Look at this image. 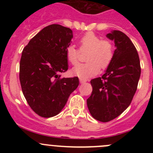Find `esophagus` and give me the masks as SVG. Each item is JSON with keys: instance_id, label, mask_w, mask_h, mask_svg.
I'll return each instance as SVG.
<instances>
[{"instance_id": "obj_1", "label": "esophagus", "mask_w": 153, "mask_h": 153, "mask_svg": "<svg viewBox=\"0 0 153 153\" xmlns=\"http://www.w3.org/2000/svg\"><path fill=\"white\" fill-rule=\"evenodd\" d=\"M79 80H80V82H81V84H83V83H85L87 81V80L85 79V78H79Z\"/></svg>"}]
</instances>
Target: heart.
I'll return each mask as SVG.
<instances>
[{
    "instance_id": "obj_1",
    "label": "heart",
    "mask_w": 153,
    "mask_h": 153,
    "mask_svg": "<svg viewBox=\"0 0 153 153\" xmlns=\"http://www.w3.org/2000/svg\"><path fill=\"white\" fill-rule=\"evenodd\" d=\"M79 49L69 46L66 50V56L71 64H76L80 56V51L86 52V61L84 64H77L72 69L74 75L86 78L94 76L100 70L109 66L114 58L115 48L113 43L109 39H101L92 32H88L78 40Z\"/></svg>"
}]
</instances>
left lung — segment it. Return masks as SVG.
<instances>
[{
    "mask_svg": "<svg viewBox=\"0 0 153 153\" xmlns=\"http://www.w3.org/2000/svg\"><path fill=\"white\" fill-rule=\"evenodd\" d=\"M106 37L115 42L114 58L102 77L91 80L92 92L86 100L92 116L101 122L112 121L129 106L141 75L139 56L129 37L118 30Z\"/></svg>",
    "mask_w": 153,
    "mask_h": 153,
    "instance_id": "8db88e82",
    "label": "left lung"
}]
</instances>
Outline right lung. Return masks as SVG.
I'll list each match as a JSON object with an SVG mask.
<instances>
[{
	"instance_id": "1",
	"label": "right lung",
	"mask_w": 153,
	"mask_h": 153,
	"mask_svg": "<svg viewBox=\"0 0 153 153\" xmlns=\"http://www.w3.org/2000/svg\"><path fill=\"white\" fill-rule=\"evenodd\" d=\"M72 31L52 24L40 31L23 49L20 82L27 103L39 116L50 118L64 107L79 84L78 77L61 78L68 69L67 48Z\"/></svg>"
}]
</instances>
